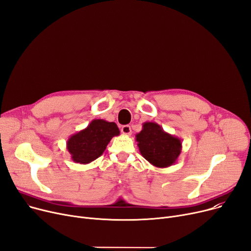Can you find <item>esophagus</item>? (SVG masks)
I'll list each match as a JSON object with an SVG mask.
<instances>
[{
    "instance_id": "1",
    "label": "esophagus",
    "mask_w": 251,
    "mask_h": 251,
    "mask_svg": "<svg viewBox=\"0 0 251 251\" xmlns=\"http://www.w3.org/2000/svg\"><path fill=\"white\" fill-rule=\"evenodd\" d=\"M121 132L125 135H130L131 133H132V130H131V127L129 125H124L121 128Z\"/></svg>"
}]
</instances>
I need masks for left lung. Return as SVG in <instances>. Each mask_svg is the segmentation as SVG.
I'll return each mask as SVG.
<instances>
[{
	"label": "left lung",
	"instance_id": "obj_1",
	"mask_svg": "<svg viewBox=\"0 0 251 251\" xmlns=\"http://www.w3.org/2000/svg\"><path fill=\"white\" fill-rule=\"evenodd\" d=\"M141 155L156 168H168L177 162L182 142L155 122L142 124V130L135 135Z\"/></svg>",
	"mask_w": 251,
	"mask_h": 251
}]
</instances>
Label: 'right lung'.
<instances>
[{
    "label": "right lung",
    "mask_w": 251,
    "mask_h": 251,
    "mask_svg": "<svg viewBox=\"0 0 251 251\" xmlns=\"http://www.w3.org/2000/svg\"><path fill=\"white\" fill-rule=\"evenodd\" d=\"M120 130L114 122L94 119L85 129L71 135L67 140V150L74 163L86 165L100 156L114 136Z\"/></svg>",
    "instance_id": "1"
}]
</instances>
